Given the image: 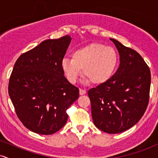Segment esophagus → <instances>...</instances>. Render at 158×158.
Masks as SVG:
<instances>
[{
	"label": "esophagus",
	"instance_id": "34e87169",
	"mask_svg": "<svg viewBox=\"0 0 158 158\" xmlns=\"http://www.w3.org/2000/svg\"><path fill=\"white\" fill-rule=\"evenodd\" d=\"M85 94H86V91L85 90L79 89V95H84Z\"/></svg>",
	"mask_w": 158,
	"mask_h": 158
}]
</instances>
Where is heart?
I'll list each match as a JSON object with an SVG mask.
<instances>
[{"instance_id": "b5f03b06", "label": "heart", "mask_w": 158, "mask_h": 158, "mask_svg": "<svg viewBox=\"0 0 158 158\" xmlns=\"http://www.w3.org/2000/svg\"><path fill=\"white\" fill-rule=\"evenodd\" d=\"M117 64L118 55L113 48L91 43L74 50L72 59L64 58L61 68L71 84L77 82L83 68L86 75L85 82L91 81L95 85H102L113 77Z\"/></svg>"}]
</instances>
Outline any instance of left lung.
<instances>
[{"label": "left lung", "mask_w": 158, "mask_h": 158, "mask_svg": "<svg viewBox=\"0 0 158 158\" xmlns=\"http://www.w3.org/2000/svg\"><path fill=\"white\" fill-rule=\"evenodd\" d=\"M119 66L108 81L88 90L94 123L101 131L118 134L133 127L144 114L149 99L151 73L137 52L114 39Z\"/></svg>", "instance_id": "1"}]
</instances>
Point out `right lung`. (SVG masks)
Listing matches in <instances>:
<instances>
[{"label": "right lung", "mask_w": 158, "mask_h": 158, "mask_svg": "<svg viewBox=\"0 0 158 158\" xmlns=\"http://www.w3.org/2000/svg\"><path fill=\"white\" fill-rule=\"evenodd\" d=\"M71 38L42 41L17 59L10 76L9 95L26 128L39 135H52L68 120L67 109L79 98V89L61 68Z\"/></svg>", "instance_id": "1"}]
</instances>
